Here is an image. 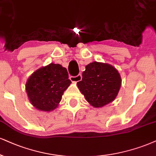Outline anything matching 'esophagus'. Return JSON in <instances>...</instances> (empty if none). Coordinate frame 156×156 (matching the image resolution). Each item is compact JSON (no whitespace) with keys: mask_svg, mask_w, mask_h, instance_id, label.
Returning a JSON list of instances; mask_svg holds the SVG:
<instances>
[{"mask_svg":"<svg viewBox=\"0 0 156 156\" xmlns=\"http://www.w3.org/2000/svg\"><path fill=\"white\" fill-rule=\"evenodd\" d=\"M70 80L72 82H77L81 81L82 80V76L81 74H79L76 75V76H70Z\"/></svg>","mask_w":156,"mask_h":156,"instance_id":"obj_1","label":"esophagus"}]
</instances>
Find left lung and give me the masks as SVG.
Returning a JSON list of instances; mask_svg holds the SVG:
<instances>
[{
    "mask_svg": "<svg viewBox=\"0 0 156 156\" xmlns=\"http://www.w3.org/2000/svg\"><path fill=\"white\" fill-rule=\"evenodd\" d=\"M85 69L82 73V80L77 82V87L88 103L99 108L116 98L122 80L114 67L95 61L87 65Z\"/></svg>",
    "mask_w": 156,
    "mask_h": 156,
    "instance_id": "obj_1",
    "label": "left lung"
}]
</instances>
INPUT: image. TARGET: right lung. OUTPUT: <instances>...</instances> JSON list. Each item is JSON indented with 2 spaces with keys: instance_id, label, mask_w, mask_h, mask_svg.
Wrapping results in <instances>:
<instances>
[{
  "instance_id": "right-lung-1",
  "label": "right lung",
  "mask_w": 156,
  "mask_h": 156,
  "mask_svg": "<svg viewBox=\"0 0 156 156\" xmlns=\"http://www.w3.org/2000/svg\"><path fill=\"white\" fill-rule=\"evenodd\" d=\"M72 83L66 69L51 63L34 72L26 84L30 102L36 108L44 111L55 109L62 98L63 92Z\"/></svg>"
}]
</instances>
